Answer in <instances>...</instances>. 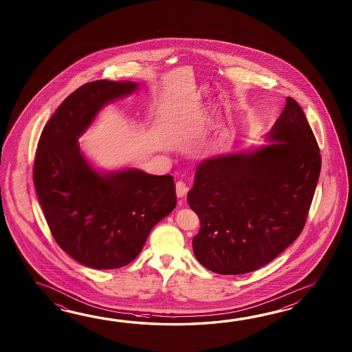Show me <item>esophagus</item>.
Instances as JSON below:
<instances>
[{
	"label": "esophagus",
	"instance_id": "esophagus-1",
	"mask_svg": "<svg viewBox=\"0 0 352 352\" xmlns=\"http://www.w3.org/2000/svg\"><path fill=\"white\" fill-rule=\"evenodd\" d=\"M187 191H188V188H187L185 182H182V181H177L176 182V195H177V197L186 196Z\"/></svg>",
	"mask_w": 352,
	"mask_h": 352
}]
</instances>
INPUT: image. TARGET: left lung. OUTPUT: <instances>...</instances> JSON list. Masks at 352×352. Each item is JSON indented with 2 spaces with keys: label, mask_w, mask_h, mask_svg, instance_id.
I'll return each mask as SVG.
<instances>
[{
  "label": "left lung",
  "mask_w": 352,
  "mask_h": 352,
  "mask_svg": "<svg viewBox=\"0 0 352 352\" xmlns=\"http://www.w3.org/2000/svg\"><path fill=\"white\" fill-rule=\"evenodd\" d=\"M268 143L202 160L187 201L200 219L194 254L217 274H244L298 238L321 173V155L298 103L285 108Z\"/></svg>",
  "instance_id": "obj_1"
}]
</instances>
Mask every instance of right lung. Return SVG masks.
Segmentation results:
<instances>
[{
  "mask_svg": "<svg viewBox=\"0 0 352 352\" xmlns=\"http://www.w3.org/2000/svg\"><path fill=\"white\" fill-rule=\"evenodd\" d=\"M138 82L97 80L75 90L46 123L34 164V185L54 239L93 270L135 261L150 232L176 206L171 175L133 167L99 171L79 140L105 105L128 97Z\"/></svg>",
  "mask_w": 352,
  "mask_h": 352,
  "instance_id": "obj_1",
  "label": "right lung"
}]
</instances>
